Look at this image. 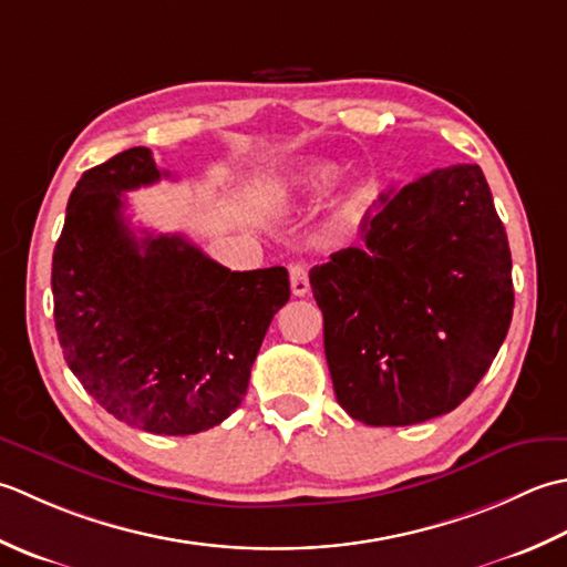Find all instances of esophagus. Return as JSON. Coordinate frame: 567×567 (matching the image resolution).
Segmentation results:
<instances>
[{
  "instance_id": "1",
  "label": "esophagus",
  "mask_w": 567,
  "mask_h": 567,
  "mask_svg": "<svg viewBox=\"0 0 567 567\" xmlns=\"http://www.w3.org/2000/svg\"><path fill=\"white\" fill-rule=\"evenodd\" d=\"M291 291L293 296H306L310 291V281H308V267L306 264H291Z\"/></svg>"
}]
</instances>
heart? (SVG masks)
I'll return each mask as SVG.
<instances>
[{"label":"heart","instance_id":"heart-1","mask_svg":"<svg viewBox=\"0 0 567 567\" xmlns=\"http://www.w3.org/2000/svg\"><path fill=\"white\" fill-rule=\"evenodd\" d=\"M334 178H338V171L328 164H313L306 166L296 173H288V176L274 178L271 181V193L281 200H296V198H308V195H320L326 193Z\"/></svg>","mask_w":567,"mask_h":567}]
</instances>
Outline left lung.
I'll use <instances>...</instances> for the list:
<instances>
[{
    "mask_svg": "<svg viewBox=\"0 0 567 567\" xmlns=\"http://www.w3.org/2000/svg\"><path fill=\"white\" fill-rule=\"evenodd\" d=\"M362 247L310 269L340 406L367 425L450 413L480 384L514 310L512 251L475 164L381 193Z\"/></svg>",
    "mask_w": 567,
    "mask_h": 567,
    "instance_id": "obj_1",
    "label": "left lung"
}]
</instances>
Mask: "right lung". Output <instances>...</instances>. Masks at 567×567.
I'll use <instances>...</instances> for the list:
<instances>
[{
  "label": "right lung",
  "mask_w": 567,
  "mask_h": 567,
  "mask_svg": "<svg viewBox=\"0 0 567 567\" xmlns=\"http://www.w3.org/2000/svg\"><path fill=\"white\" fill-rule=\"evenodd\" d=\"M164 176L144 146L83 173L53 251V318L68 367L102 409L148 433L193 435L245 399L291 286L284 267L229 271L181 235L138 239L124 193Z\"/></svg>",
  "instance_id": "1"
}]
</instances>
